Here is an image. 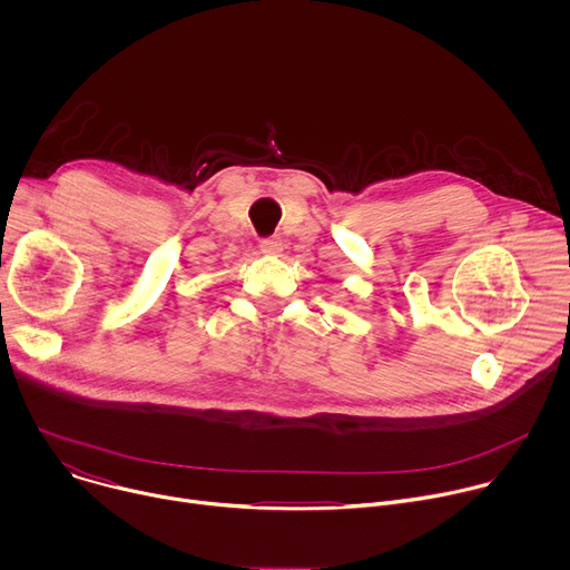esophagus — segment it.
I'll list each match as a JSON object with an SVG mask.
<instances>
[{
  "label": "esophagus",
  "instance_id": "34e87169",
  "mask_svg": "<svg viewBox=\"0 0 570 570\" xmlns=\"http://www.w3.org/2000/svg\"><path fill=\"white\" fill-rule=\"evenodd\" d=\"M259 248H262V253H264V255L277 257V255L282 253V248H284V243H282V238H279V236H271V238H262Z\"/></svg>",
  "mask_w": 570,
  "mask_h": 570
}]
</instances>
